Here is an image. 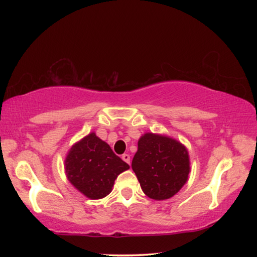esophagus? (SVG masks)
Here are the masks:
<instances>
[{"mask_svg": "<svg viewBox=\"0 0 257 257\" xmlns=\"http://www.w3.org/2000/svg\"><path fill=\"white\" fill-rule=\"evenodd\" d=\"M122 160L124 161L125 163L130 164V155L129 154H122Z\"/></svg>", "mask_w": 257, "mask_h": 257, "instance_id": "34e87169", "label": "esophagus"}]
</instances>
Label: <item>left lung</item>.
I'll use <instances>...</instances> for the list:
<instances>
[{
    "instance_id": "obj_1",
    "label": "left lung",
    "mask_w": 257,
    "mask_h": 257,
    "mask_svg": "<svg viewBox=\"0 0 257 257\" xmlns=\"http://www.w3.org/2000/svg\"><path fill=\"white\" fill-rule=\"evenodd\" d=\"M132 168L146 196L156 201L168 199L188 180V151L171 137L146 133L139 138Z\"/></svg>"
}]
</instances>
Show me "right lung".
Returning a JSON list of instances; mask_svg holds the SVG:
<instances>
[{
	"mask_svg": "<svg viewBox=\"0 0 257 257\" xmlns=\"http://www.w3.org/2000/svg\"><path fill=\"white\" fill-rule=\"evenodd\" d=\"M64 169L76 189L90 199H99L111 193L116 177L128 170L129 165L95 133H90L72 145L64 160Z\"/></svg>",
	"mask_w": 257,
	"mask_h": 257,
	"instance_id": "right-lung-1",
	"label": "right lung"
}]
</instances>
